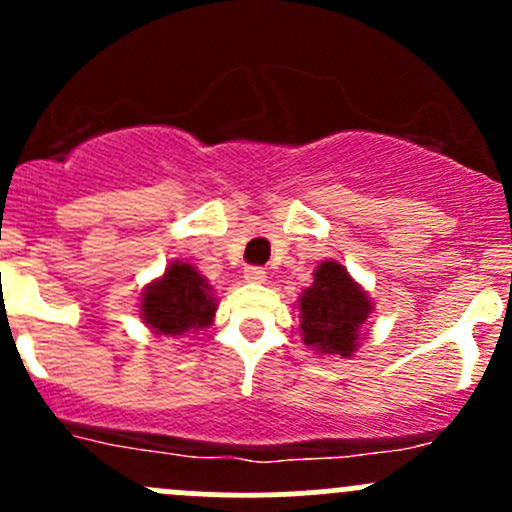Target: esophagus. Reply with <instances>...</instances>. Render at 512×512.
I'll use <instances>...</instances> for the list:
<instances>
[{"label": "esophagus", "mask_w": 512, "mask_h": 512, "mask_svg": "<svg viewBox=\"0 0 512 512\" xmlns=\"http://www.w3.org/2000/svg\"><path fill=\"white\" fill-rule=\"evenodd\" d=\"M245 280L247 282H255V285H260V282L267 280V272L262 270V267L250 265V267H245Z\"/></svg>", "instance_id": "1"}]
</instances>
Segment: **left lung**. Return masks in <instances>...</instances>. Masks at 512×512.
Returning a JSON list of instances; mask_svg holds the SVG:
<instances>
[{"label":"left lung","instance_id":"left-lung-1","mask_svg":"<svg viewBox=\"0 0 512 512\" xmlns=\"http://www.w3.org/2000/svg\"><path fill=\"white\" fill-rule=\"evenodd\" d=\"M371 312V302L347 267L337 260L314 270V285L299 297V334L319 354L352 356L359 347V329Z\"/></svg>","mask_w":512,"mask_h":512}]
</instances>
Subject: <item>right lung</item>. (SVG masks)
Instances as JSON below:
<instances>
[{"mask_svg":"<svg viewBox=\"0 0 512 512\" xmlns=\"http://www.w3.org/2000/svg\"><path fill=\"white\" fill-rule=\"evenodd\" d=\"M218 299L210 297V285L188 262H170L165 275L146 287L141 317L156 334L180 337L213 324Z\"/></svg>","mask_w":512,"mask_h":512,"instance_id":"right-lung-1","label":"right lung"}]
</instances>
